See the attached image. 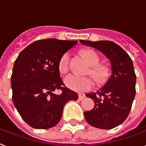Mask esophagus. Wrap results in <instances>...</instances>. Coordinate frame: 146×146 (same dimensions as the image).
Listing matches in <instances>:
<instances>
[{
  "label": "esophagus",
  "instance_id": "esophagus-1",
  "mask_svg": "<svg viewBox=\"0 0 146 146\" xmlns=\"http://www.w3.org/2000/svg\"><path fill=\"white\" fill-rule=\"evenodd\" d=\"M85 98V95L84 94H79V100H84Z\"/></svg>",
  "mask_w": 146,
  "mask_h": 146
}]
</instances>
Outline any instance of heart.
I'll list each match as a JSON object with an SVG mask.
<instances>
[{
  "mask_svg": "<svg viewBox=\"0 0 146 146\" xmlns=\"http://www.w3.org/2000/svg\"><path fill=\"white\" fill-rule=\"evenodd\" d=\"M85 56L91 67V74L94 79L99 82L104 81L107 76V71L104 67H100V57L95 52L92 50H88L85 52ZM70 53L66 52L62 54L58 61L59 71L61 73H67L69 70ZM64 82L66 86L77 92H86L93 87V81L89 78L79 77L78 76L70 74L67 76L64 79Z\"/></svg>",
  "mask_w": 146,
  "mask_h": 146,
  "instance_id": "b5f03b06",
  "label": "heart"
}]
</instances>
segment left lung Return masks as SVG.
Wrapping results in <instances>:
<instances>
[{"mask_svg":"<svg viewBox=\"0 0 146 146\" xmlns=\"http://www.w3.org/2000/svg\"><path fill=\"white\" fill-rule=\"evenodd\" d=\"M79 42L103 53L110 60L112 70L103 87L85 94L94 102L93 110L84 112L85 120L94 127L114 128L127 118L136 94L137 76L132 60L121 46L112 41L80 40Z\"/></svg>","mask_w":146,"mask_h":146,"instance_id":"1","label":"left lung"}]
</instances>
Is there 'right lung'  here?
I'll use <instances>...</instances> for the list:
<instances>
[{"instance_id":"obj_1","label":"right lung","mask_w":146,"mask_h":146,"mask_svg":"<svg viewBox=\"0 0 146 146\" xmlns=\"http://www.w3.org/2000/svg\"><path fill=\"white\" fill-rule=\"evenodd\" d=\"M77 42L53 38L37 40L23 49L14 62L13 102L22 119L32 127L55 126L65 104L78 99L76 92L64 86L58 67L61 55ZM58 89L62 93L54 94Z\"/></svg>"}]
</instances>
